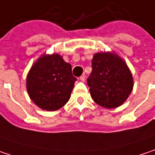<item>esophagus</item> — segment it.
<instances>
[{
    "mask_svg": "<svg viewBox=\"0 0 155 155\" xmlns=\"http://www.w3.org/2000/svg\"><path fill=\"white\" fill-rule=\"evenodd\" d=\"M79 79H80L82 82H84V81H85V77H84V76L83 75V76H81V77L79 78Z\"/></svg>",
    "mask_w": 155,
    "mask_h": 155,
    "instance_id": "34e87169",
    "label": "esophagus"
}]
</instances>
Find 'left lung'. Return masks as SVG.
<instances>
[{
    "label": "left lung",
    "instance_id": "left-lung-1",
    "mask_svg": "<svg viewBox=\"0 0 155 155\" xmlns=\"http://www.w3.org/2000/svg\"><path fill=\"white\" fill-rule=\"evenodd\" d=\"M92 67L87 84L94 102L106 108L122 105L133 88L127 64L115 53L105 52L94 54Z\"/></svg>",
    "mask_w": 155,
    "mask_h": 155
}]
</instances>
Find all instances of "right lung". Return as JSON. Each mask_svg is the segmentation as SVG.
Wrapping results in <instances>:
<instances>
[{
  "instance_id": "1",
  "label": "right lung",
  "mask_w": 155,
  "mask_h": 155,
  "mask_svg": "<svg viewBox=\"0 0 155 155\" xmlns=\"http://www.w3.org/2000/svg\"><path fill=\"white\" fill-rule=\"evenodd\" d=\"M71 65L60 54H44L32 65L27 75L26 87L31 100L48 111H55L71 98L77 78Z\"/></svg>"
}]
</instances>
